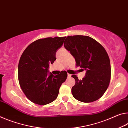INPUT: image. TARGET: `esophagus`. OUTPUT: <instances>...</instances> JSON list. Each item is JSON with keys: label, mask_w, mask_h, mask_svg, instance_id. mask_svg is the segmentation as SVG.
<instances>
[{"label": "esophagus", "mask_w": 128, "mask_h": 128, "mask_svg": "<svg viewBox=\"0 0 128 128\" xmlns=\"http://www.w3.org/2000/svg\"><path fill=\"white\" fill-rule=\"evenodd\" d=\"M71 76H72V75L70 74H68V78H70Z\"/></svg>", "instance_id": "obj_1"}]
</instances>
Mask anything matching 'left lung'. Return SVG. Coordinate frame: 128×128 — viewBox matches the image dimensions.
Masks as SVG:
<instances>
[{"label": "left lung", "instance_id": "left-lung-1", "mask_svg": "<svg viewBox=\"0 0 128 128\" xmlns=\"http://www.w3.org/2000/svg\"><path fill=\"white\" fill-rule=\"evenodd\" d=\"M64 46L74 57L76 65L86 72L82 80L76 75H72L75 80L72 89L74 98L84 102L98 100L106 91L110 80V63L106 50L87 36H68Z\"/></svg>", "mask_w": 128, "mask_h": 128}]
</instances>
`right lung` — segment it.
Segmentation results:
<instances>
[{
    "instance_id": "right-lung-1",
    "label": "right lung",
    "mask_w": 128,
    "mask_h": 128,
    "mask_svg": "<svg viewBox=\"0 0 128 128\" xmlns=\"http://www.w3.org/2000/svg\"><path fill=\"white\" fill-rule=\"evenodd\" d=\"M65 37L39 39L30 44L21 56L18 78L26 98L38 105H46L57 98L60 88L68 73L62 71L54 75L49 72V64L56 60V54L63 45Z\"/></svg>"
}]
</instances>
